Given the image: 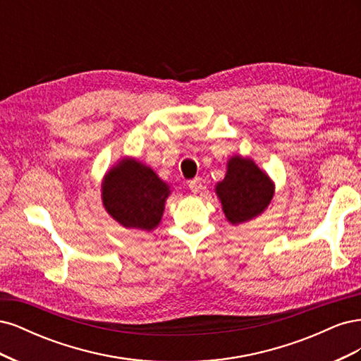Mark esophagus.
Segmentation results:
<instances>
[{"label":"esophagus","instance_id":"34e87169","mask_svg":"<svg viewBox=\"0 0 361 361\" xmlns=\"http://www.w3.org/2000/svg\"><path fill=\"white\" fill-rule=\"evenodd\" d=\"M188 187L192 194H197L202 190V179L200 178H194L192 180L188 182Z\"/></svg>","mask_w":361,"mask_h":361}]
</instances>
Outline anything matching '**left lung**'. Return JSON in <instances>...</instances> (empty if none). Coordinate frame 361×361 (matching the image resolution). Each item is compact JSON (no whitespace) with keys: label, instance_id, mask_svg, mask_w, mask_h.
Here are the masks:
<instances>
[{"label":"left lung","instance_id":"8db88e82","mask_svg":"<svg viewBox=\"0 0 361 361\" xmlns=\"http://www.w3.org/2000/svg\"><path fill=\"white\" fill-rule=\"evenodd\" d=\"M215 192L227 220L241 224L267 209L274 195V183L253 159L236 155L228 159L226 178L216 183Z\"/></svg>","mask_w":361,"mask_h":361}]
</instances>
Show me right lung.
Returning <instances> with one entry per match:
<instances>
[{"label":"right lung","mask_w":361,"mask_h":361,"mask_svg":"<svg viewBox=\"0 0 361 361\" xmlns=\"http://www.w3.org/2000/svg\"><path fill=\"white\" fill-rule=\"evenodd\" d=\"M169 185L150 167L125 158L105 174L102 203L106 212L126 228L150 232L159 224Z\"/></svg>","instance_id":"right-lung-1"}]
</instances>
